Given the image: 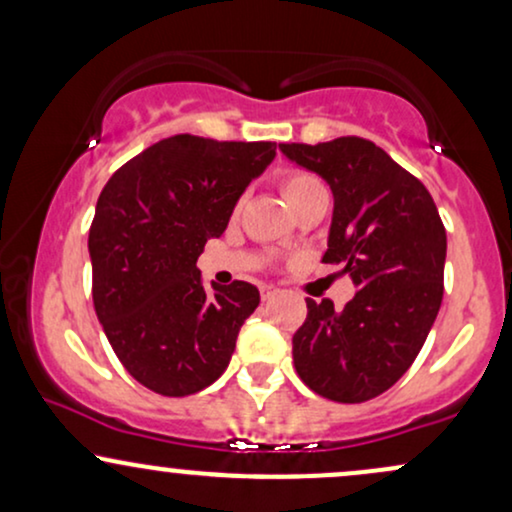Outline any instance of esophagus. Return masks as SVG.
Returning <instances> with one entry per match:
<instances>
[{"instance_id": "1", "label": "esophagus", "mask_w": 512, "mask_h": 512, "mask_svg": "<svg viewBox=\"0 0 512 512\" xmlns=\"http://www.w3.org/2000/svg\"><path fill=\"white\" fill-rule=\"evenodd\" d=\"M276 286H262V301H269V298L276 296Z\"/></svg>"}]
</instances>
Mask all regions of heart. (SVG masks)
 I'll return each instance as SVG.
<instances>
[{"label": "heart", "mask_w": 512, "mask_h": 512, "mask_svg": "<svg viewBox=\"0 0 512 512\" xmlns=\"http://www.w3.org/2000/svg\"><path fill=\"white\" fill-rule=\"evenodd\" d=\"M281 195L293 211L303 209L305 204L317 202V199H327V187L317 175L308 170H289L281 178Z\"/></svg>", "instance_id": "heart-1"}]
</instances>
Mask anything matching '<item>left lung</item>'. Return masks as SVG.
I'll return each instance as SVG.
<instances>
[{
    "mask_svg": "<svg viewBox=\"0 0 512 512\" xmlns=\"http://www.w3.org/2000/svg\"><path fill=\"white\" fill-rule=\"evenodd\" d=\"M279 149L330 185L334 211L322 262L342 264L358 289L344 310L330 298H305L293 366L320 397L368 402L407 373L436 322L448 250L443 221L424 182L368 139Z\"/></svg>",
    "mask_w": 512,
    "mask_h": 512,
    "instance_id": "left-lung-1",
    "label": "left lung"
}]
</instances>
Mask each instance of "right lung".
<instances>
[{
  "label": "right lung",
  "instance_id": "1",
  "mask_svg": "<svg viewBox=\"0 0 512 512\" xmlns=\"http://www.w3.org/2000/svg\"><path fill=\"white\" fill-rule=\"evenodd\" d=\"M274 156V142L175 134L105 182L88 231L93 305L127 373L158 395L219 380L260 305L248 281L204 289L197 257Z\"/></svg>",
  "mask_w": 512,
  "mask_h": 512
}]
</instances>
